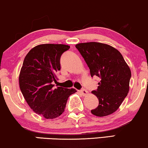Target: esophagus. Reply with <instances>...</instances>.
Wrapping results in <instances>:
<instances>
[{"label":"esophagus","mask_w":148,"mask_h":148,"mask_svg":"<svg viewBox=\"0 0 148 148\" xmlns=\"http://www.w3.org/2000/svg\"><path fill=\"white\" fill-rule=\"evenodd\" d=\"M79 92H80V94L82 95H83V96H85V95H86L87 94H88V91H87L86 90H85V89H81V90H80Z\"/></svg>","instance_id":"1"}]
</instances>
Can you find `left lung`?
I'll use <instances>...</instances> for the list:
<instances>
[{
    "label": "left lung",
    "mask_w": 148,
    "mask_h": 148,
    "mask_svg": "<svg viewBox=\"0 0 148 148\" xmlns=\"http://www.w3.org/2000/svg\"><path fill=\"white\" fill-rule=\"evenodd\" d=\"M75 47L88 65L91 77L100 78L98 88L92 92L99 105L91 110L97 116L114 112L127 96L131 71L121 53L114 47L100 42L79 43Z\"/></svg>",
    "instance_id": "left-lung-1"
}]
</instances>
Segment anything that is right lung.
Here are the masks:
<instances>
[{
    "label": "right lung",
    "mask_w": 148,
    "mask_h": 148,
    "mask_svg": "<svg viewBox=\"0 0 148 148\" xmlns=\"http://www.w3.org/2000/svg\"><path fill=\"white\" fill-rule=\"evenodd\" d=\"M70 47L44 44L31 49L25 56L19 75L20 88L31 108L45 119H55L64 111L74 88H54L60 58Z\"/></svg>",
    "instance_id": "obj_1"
}]
</instances>
